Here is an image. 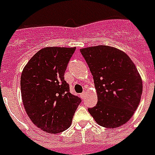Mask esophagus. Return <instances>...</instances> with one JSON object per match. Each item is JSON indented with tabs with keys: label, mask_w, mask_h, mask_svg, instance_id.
Returning a JSON list of instances; mask_svg holds the SVG:
<instances>
[{
	"label": "esophagus",
	"mask_w": 155,
	"mask_h": 155,
	"mask_svg": "<svg viewBox=\"0 0 155 155\" xmlns=\"http://www.w3.org/2000/svg\"><path fill=\"white\" fill-rule=\"evenodd\" d=\"M85 93H86V92H83V93H81V94H80V97H81V99H84Z\"/></svg>",
	"instance_id": "1"
}]
</instances>
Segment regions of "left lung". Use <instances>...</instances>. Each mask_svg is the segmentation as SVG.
Listing matches in <instances>:
<instances>
[{
    "label": "left lung",
    "mask_w": 155,
    "mask_h": 155,
    "mask_svg": "<svg viewBox=\"0 0 155 155\" xmlns=\"http://www.w3.org/2000/svg\"><path fill=\"white\" fill-rule=\"evenodd\" d=\"M94 79L97 104L88 112L98 125L117 128L129 121L141 101L142 80L124 51L109 46L80 49Z\"/></svg>",
    "instance_id": "left-lung-1"
}]
</instances>
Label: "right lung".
Returning <instances> with one entry per match:
<instances>
[{"label":"right lung","instance_id":"obj_1","mask_svg":"<svg viewBox=\"0 0 155 155\" xmlns=\"http://www.w3.org/2000/svg\"><path fill=\"white\" fill-rule=\"evenodd\" d=\"M75 47H48L35 54L23 68L21 92L25 112L38 128L58 134L70 127L81 102L64 80Z\"/></svg>","mask_w":155,"mask_h":155}]
</instances>
